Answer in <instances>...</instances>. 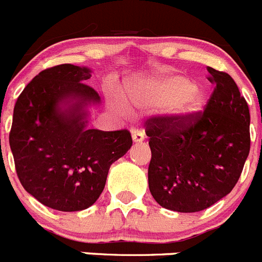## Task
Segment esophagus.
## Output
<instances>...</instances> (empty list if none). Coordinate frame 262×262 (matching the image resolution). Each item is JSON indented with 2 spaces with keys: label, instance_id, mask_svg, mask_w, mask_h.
<instances>
[{
  "label": "esophagus",
  "instance_id": "esophagus-1",
  "mask_svg": "<svg viewBox=\"0 0 262 262\" xmlns=\"http://www.w3.org/2000/svg\"><path fill=\"white\" fill-rule=\"evenodd\" d=\"M132 137H133V141L134 142H142L143 139H145V133H143L142 130H134L133 134H132Z\"/></svg>",
  "mask_w": 262,
  "mask_h": 262
}]
</instances>
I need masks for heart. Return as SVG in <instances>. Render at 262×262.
Returning a JSON list of instances; mask_svg holds the SVG:
<instances>
[{
	"label": "heart",
	"instance_id": "obj_1",
	"mask_svg": "<svg viewBox=\"0 0 262 262\" xmlns=\"http://www.w3.org/2000/svg\"><path fill=\"white\" fill-rule=\"evenodd\" d=\"M130 97L137 102H165L168 114L182 123L194 120L205 104L202 89L182 76H155L136 85Z\"/></svg>",
	"mask_w": 262,
	"mask_h": 262
}]
</instances>
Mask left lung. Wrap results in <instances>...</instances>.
I'll list each match as a JSON object with an SVG mask.
<instances>
[{
    "label": "left lung",
    "instance_id": "left-lung-1",
    "mask_svg": "<svg viewBox=\"0 0 262 262\" xmlns=\"http://www.w3.org/2000/svg\"><path fill=\"white\" fill-rule=\"evenodd\" d=\"M214 89L189 123L170 115L146 120L151 160L148 187L164 208L207 209L238 182L251 148L249 108L229 73L207 67Z\"/></svg>",
    "mask_w": 262,
    "mask_h": 262
}]
</instances>
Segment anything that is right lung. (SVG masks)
Returning a JSON list of instances; mask_svg holds the SVG:
<instances>
[{"instance_id": "right-lung-1", "label": "right lung", "mask_w": 262, "mask_h": 262, "mask_svg": "<svg viewBox=\"0 0 262 262\" xmlns=\"http://www.w3.org/2000/svg\"><path fill=\"white\" fill-rule=\"evenodd\" d=\"M90 70L59 64L43 70L16 99L9 142L27 192L49 208H89L102 194L114 161L132 147L128 129H86L88 102L99 95L85 84ZM75 100L67 109L59 106Z\"/></svg>"}]
</instances>
